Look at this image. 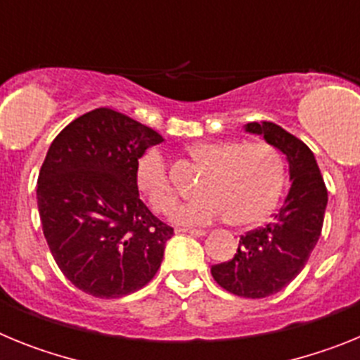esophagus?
<instances>
[{
    "instance_id": "1",
    "label": "esophagus",
    "mask_w": 360,
    "mask_h": 360,
    "mask_svg": "<svg viewBox=\"0 0 360 360\" xmlns=\"http://www.w3.org/2000/svg\"><path fill=\"white\" fill-rule=\"evenodd\" d=\"M178 232H186L191 236H205L207 234V231H203V229H178Z\"/></svg>"
}]
</instances>
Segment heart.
I'll return each mask as SVG.
<instances>
[{
	"mask_svg": "<svg viewBox=\"0 0 360 360\" xmlns=\"http://www.w3.org/2000/svg\"><path fill=\"white\" fill-rule=\"evenodd\" d=\"M191 158L207 167L198 187L202 198L182 203L171 218L180 225H207L227 218L232 227L259 224L278 205L287 167L281 151L265 141H207L189 148ZM135 182L151 209L167 214L178 195L165 158L157 149L144 153L135 167Z\"/></svg>",
	"mask_w": 360,
	"mask_h": 360,
	"instance_id": "heart-1",
	"label": "heart"
}]
</instances>
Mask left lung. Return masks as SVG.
<instances>
[{
  "label": "left lung",
  "mask_w": 360,
  "mask_h": 360,
  "mask_svg": "<svg viewBox=\"0 0 360 360\" xmlns=\"http://www.w3.org/2000/svg\"><path fill=\"white\" fill-rule=\"evenodd\" d=\"M245 129L263 135L287 155L292 186L274 219L243 234L234 257L212 265L211 274L231 294L262 299L287 287L304 269L323 231L328 193L303 141L274 122H249Z\"/></svg>",
  "instance_id": "8db88e82"
}]
</instances>
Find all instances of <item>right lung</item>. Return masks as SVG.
Listing matches in <instances>:
<instances>
[{
    "label": "right lung",
    "mask_w": 360,
    "mask_h": 360,
    "mask_svg": "<svg viewBox=\"0 0 360 360\" xmlns=\"http://www.w3.org/2000/svg\"><path fill=\"white\" fill-rule=\"evenodd\" d=\"M155 129L110 108L70 122L37 178V209L57 266L79 290L115 299L146 287L173 227L139 198L135 167Z\"/></svg>",
    "instance_id": "1"
}]
</instances>
